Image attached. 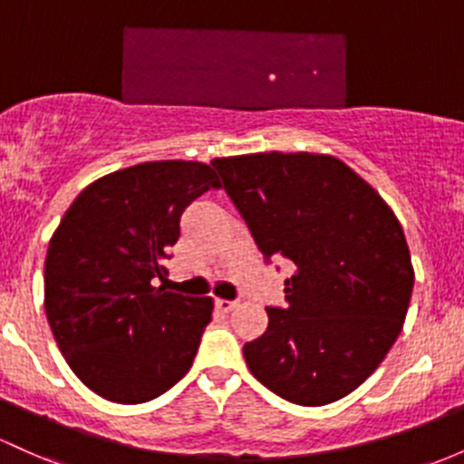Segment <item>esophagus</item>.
Listing matches in <instances>:
<instances>
[{
    "instance_id": "34e87169",
    "label": "esophagus",
    "mask_w": 464,
    "mask_h": 464,
    "mask_svg": "<svg viewBox=\"0 0 464 464\" xmlns=\"http://www.w3.org/2000/svg\"><path fill=\"white\" fill-rule=\"evenodd\" d=\"M237 304L236 302H228V299H216V308L220 310V313H231L233 308H236Z\"/></svg>"
}]
</instances>
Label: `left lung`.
Returning a JSON list of instances; mask_svg holds the SVG:
<instances>
[{"label":"left lung","instance_id":"1","mask_svg":"<svg viewBox=\"0 0 464 464\" xmlns=\"http://www.w3.org/2000/svg\"><path fill=\"white\" fill-rule=\"evenodd\" d=\"M227 196L266 262L284 257L286 308L244 343L248 370L297 405H328L379 368L403 328L414 268L394 211L328 154L216 158Z\"/></svg>","mask_w":464,"mask_h":464}]
</instances>
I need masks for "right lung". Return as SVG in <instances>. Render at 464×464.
Masks as SVG:
<instances>
[{"label": "right lung", "instance_id": "right-lung-1", "mask_svg": "<svg viewBox=\"0 0 464 464\" xmlns=\"http://www.w3.org/2000/svg\"><path fill=\"white\" fill-rule=\"evenodd\" d=\"M218 187L205 162H140L85 187L54 231L45 314L72 372L103 399L145 403L189 372L213 299L158 282L182 211Z\"/></svg>", "mask_w": 464, "mask_h": 464}]
</instances>
